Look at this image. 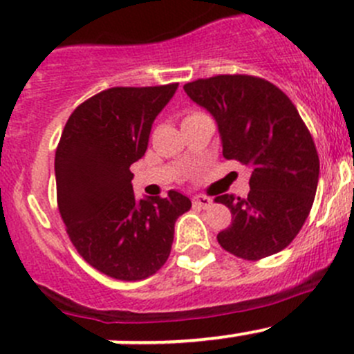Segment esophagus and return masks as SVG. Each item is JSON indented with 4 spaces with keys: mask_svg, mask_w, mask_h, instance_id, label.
Segmentation results:
<instances>
[{
    "mask_svg": "<svg viewBox=\"0 0 354 354\" xmlns=\"http://www.w3.org/2000/svg\"><path fill=\"white\" fill-rule=\"evenodd\" d=\"M212 204V201L209 197H204V195H195L194 197V205H197V207H209V205Z\"/></svg>",
    "mask_w": 354,
    "mask_h": 354,
    "instance_id": "esophagus-1",
    "label": "esophagus"
}]
</instances>
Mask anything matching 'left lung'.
Listing matches in <instances>:
<instances>
[{
	"label": "left lung",
	"instance_id": "obj_1",
	"mask_svg": "<svg viewBox=\"0 0 354 354\" xmlns=\"http://www.w3.org/2000/svg\"><path fill=\"white\" fill-rule=\"evenodd\" d=\"M185 93L218 124L225 159L250 169L247 197L219 195L232 225L218 233L233 256L256 261L286 249L306 221L320 160L299 112L282 90L252 75L188 82Z\"/></svg>",
	"mask_w": 354,
	"mask_h": 354
}]
</instances>
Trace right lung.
Masks as SVG:
<instances>
[{
    "label": "right lung",
    "mask_w": 354,
    "mask_h": 354,
    "mask_svg": "<svg viewBox=\"0 0 354 354\" xmlns=\"http://www.w3.org/2000/svg\"><path fill=\"white\" fill-rule=\"evenodd\" d=\"M178 82L111 88L79 105L55 153L58 211L77 252L118 280H143L167 261L187 195L136 198L129 166L149 147L157 115Z\"/></svg>",
    "instance_id": "obj_1"
}]
</instances>
